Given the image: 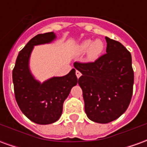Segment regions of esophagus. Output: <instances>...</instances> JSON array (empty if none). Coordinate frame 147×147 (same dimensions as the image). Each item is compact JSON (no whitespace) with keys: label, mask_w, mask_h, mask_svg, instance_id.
<instances>
[{"label":"esophagus","mask_w":147,"mask_h":147,"mask_svg":"<svg viewBox=\"0 0 147 147\" xmlns=\"http://www.w3.org/2000/svg\"><path fill=\"white\" fill-rule=\"evenodd\" d=\"M76 75L77 78H80V77L81 76V75H82V74H81V72H80V71L76 70Z\"/></svg>","instance_id":"1"}]
</instances>
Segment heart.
<instances>
[{"instance_id":"heart-1","label":"heart","mask_w":147,"mask_h":147,"mask_svg":"<svg viewBox=\"0 0 147 147\" xmlns=\"http://www.w3.org/2000/svg\"><path fill=\"white\" fill-rule=\"evenodd\" d=\"M104 49V43L101 40H95L91 42L90 40H86L83 42L78 47L80 53L87 51V58L90 61H94L98 57Z\"/></svg>"}]
</instances>
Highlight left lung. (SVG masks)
<instances>
[{"label": "left lung", "instance_id": "8db88e82", "mask_svg": "<svg viewBox=\"0 0 147 147\" xmlns=\"http://www.w3.org/2000/svg\"><path fill=\"white\" fill-rule=\"evenodd\" d=\"M106 53L94 62H75L82 73L78 83L83 90L85 112L90 120L107 123L127 110L132 97L134 71L131 55L120 42L105 37Z\"/></svg>", "mask_w": 147, "mask_h": 147}]
</instances>
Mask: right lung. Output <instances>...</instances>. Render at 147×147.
<instances>
[{
    "mask_svg": "<svg viewBox=\"0 0 147 147\" xmlns=\"http://www.w3.org/2000/svg\"><path fill=\"white\" fill-rule=\"evenodd\" d=\"M55 38L53 32L39 34L21 50L12 70L15 98L26 117L38 124H49L59 120L63 104L71 89L78 83L76 69L63 77H53L41 84L34 80L28 67L34 45L48 43Z\"/></svg>",
    "mask_w": 147,
    "mask_h": 147,
    "instance_id": "right-lung-1",
    "label": "right lung"
}]
</instances>
